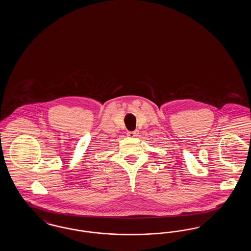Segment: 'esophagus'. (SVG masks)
Returning <instances> with one entry per match:
<instances>
[{
	"label": "esophagus",
	"instance_id": "34e87169",
	"mask_svg": "<svg viewBox=\"0 0 251 251\" xmlns=\"http://www.w3.org/2000/svg\"><path fill=\"white\" fill-rule=\"evenodd\" d=\"M128 136L129 137H136V136H138V134H139V131H128Z\"/></svg>",
	"mask_w": 251,
	"mask_h": 251
}]
</instances>
